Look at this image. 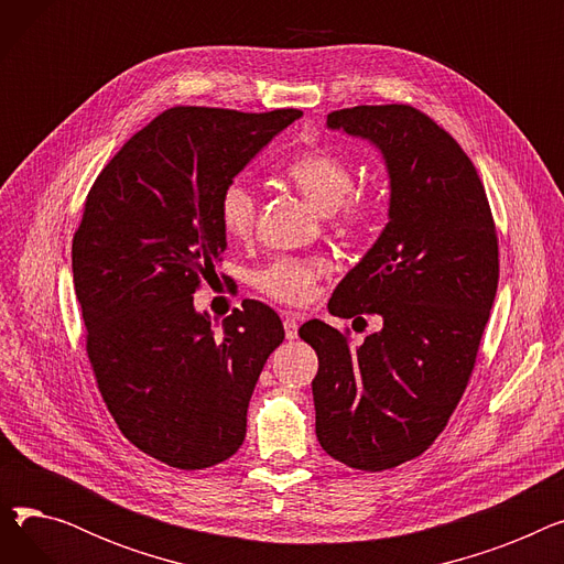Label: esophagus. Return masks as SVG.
<instances>
[{"instance_id": "esophagus-1", "label": "esophagus", "mask_w": 564, "mask_h": 564, "mask_svg": "<svg viewBox=\"0 0 564 564\" xmlns=\"http://www.w3.org/2000/svg\"><path fill=\"white\" fill-rule=\"evenodd\" d=\"M283 329H285V338H288V340H294V338L300 336V322L294 319V315H285Z\"/></svg>"}]
</instances>
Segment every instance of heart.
Instances as JSON below:
<instances>
[{
  "mask_svg": "<svg viewBox=\"0 0 564 564\" xmlns=\"http://www.w3.org/2000/svg\"><path fill=\"white\" fill-rule=\"evenodd\" d=\"M283 175L324 215H334L343 232H361L377 213V198L354 189V171L336 153L313 148L294 155ZM258 217V194L245 181H230L219 194V221L230 237H247ZM329 264L313 258H276L253 272L251 283L264 297L285 306H304L315 297V285Z\"/></svg>",
  "mask_w": 564,
  "mask_h": 564,
  "instance_id": "obj_1",
  "label": "heart"
}]
</instances>
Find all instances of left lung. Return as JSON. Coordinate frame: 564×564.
<instances>
[{"label":"left lung","mask_w":564,"mask_h":564,"mask_svg":"<svg viewBox=\"0 0 564 564\" xmlns=\"http://www.w3.org/2000/svg\"><path fill=\"white\" fill-rule=\"evenodd\" d=\"M327 126L379 148L391 203L329 302L338 317L379 315L381 332L354 347L319 319L300 329L319 361L315 434L334 459L387 470L423 455L466 391L498 288V237L476 166L427 113L359 105Z\"/></svg>","instance_id":"8db88e82"}]
</instances>
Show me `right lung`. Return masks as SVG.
<instances>
[{
	"label": "right lung",
	"instance_id": "obj_1",
	"mask_svg": "<svg viewBox=\"0 0 564 564\" xmlns=\"http://www.w3.org/2000/svg\"><path fill=\"white\" fill-rule=\"evenodd\" d=\"M300 109L173 107L100 171L73 237L86 354L118 430L173 468L215 466L242 446L279 315L247 300L215 334L194 292L226 251L219 194Z\"/></svg>",
	"mask_w": 564,
	"mask_h": 564
}]
</instances>
